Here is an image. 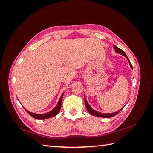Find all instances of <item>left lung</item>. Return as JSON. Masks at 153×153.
Masks as SVG:
<instances>
[{
  "label": "left lung",
  "mask_w": 153,
  "mask_h": 153,
  "mask_svg": "<svg viewBox=\"0 0 153 153\" xmlns=\"http://www.w3.org/2000/svg\"><path fill=\"white\" fill-rule=\"evenodd\" d=\"M114 48L115 51L117 53H118V54H120L123 55V56H124L127 58V60H128V62H129V66H130V67L133 69L132 65H131V62H130V61H129V60L128 59V56H126V53H124V51H122V49H120V48L117 47L116 46H115V45H114ZM85 106H86V108H87V110H88L89 112L91 114L93 115V116H95L101 117V118H111V117L114 116H116V115L117 114H118L120 111H121L122 109L123 108H122L120 109V110H118V111H117V112H114V113H105V114H102V113H100V112H97V111H96V110H93V109L91 108V106H89L88 102H87V101L86 99H85Z\"/></svg>",
  "instance_id": "8db88e82"
}]
</instances>
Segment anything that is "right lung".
I'll list each match as a JSON object with an SVG mask.
<instances>
[{"label": "right lung", "mask_w": 153, "mask_h": 153, "mask_svg": "<svg viewBox=\"0 0 153 153\" xmlns=\"http://www.w3.org/2000/svg\"><path fill=\"white\" fill-rule=\"evenodd\" d=\"M63 95H64V93L61 95L60 99L59 100V101H58L56 107H55V108L53 110H51V112H48L46 114H39L32 113V112L27 111V110H26V112L29 114L33 118H36V119H47V118H52V117H54L56 115H57V114L60 111V110L61 108V106H62V99Z\"/></svg>", "instance_id": "obj_1"}]
</instances>
